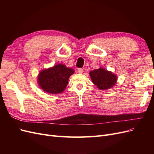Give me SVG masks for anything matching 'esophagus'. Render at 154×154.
Here are the masks:
<instances>
[{"mask_svg":"<svg viewBox=\"0 0 154 154\" xmlns=\"http://www.w3.org/2000/svg\"><path fill=\"white\" fill-rule=\"evenodd\" d=\"M78 73L82 74V73H83V69H82V68H79V69H78Z\"/></svg>","mask_w":154,"mask_h":154,"instance_id":"1","label":"esophagus"}]
</instances>
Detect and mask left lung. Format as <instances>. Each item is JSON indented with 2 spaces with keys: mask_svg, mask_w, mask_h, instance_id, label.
I'll return each mask as SVG.
<instances>
[{
  "mask_svg": "<svg viewBox=\"0 0 154 154\" xmlns=\"http://www.w3.org/2000/svg\"><path fill=\"white\" fill-rule=\"evenodd\" d=\"M91 80L100 90L109 89L116 83L117 76L110 71L100 67L89 72Z\"/></svg>",
  "mask_w": 154,
  "mask_h": 154,
  "instance_id": "1",
  "label": "left lung"
}]
</instances>
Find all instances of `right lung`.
Masks as SVG:
<instances>
[{
    "instance_id": "1",
    "label": "right lung",
    "mask_w": 154,
    "mask_h": 154,
    "mask_svg": "<svg viewBox=\"0 0 154 154\" xmlns=\"http://www.w3.org/2000/svg\"><path fill=\"white\" fill-rule=\"evenodd\" d=\"M74 72L72 69L62 63L57 64L41 71L38 76V83L45 92L53 94H59L66 88L69 78Z\"/></svg>"
}]
</instances>
